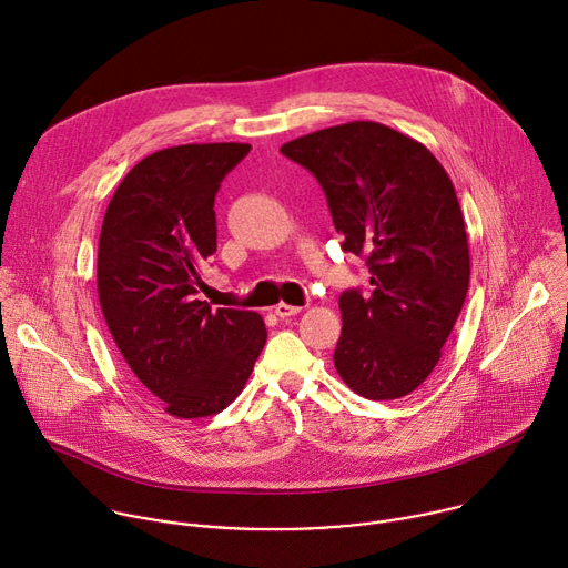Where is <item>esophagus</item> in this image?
Instances as JSON below:
<instances>
[{
  "label": "esophagus",
  "mask_w": 568,
  "mask_h": 568,
  "mask_svg": "<svg viewBox=\"0 0 568 568\" xmlns=\"http://www.w3.org/2000/svg\"><path fill=\"white\" fill-rule=\"evenodd\" d=\"M274 312L281 316V318H290V316H294V314H298L301 312V307L298 305H287V303H278L276 307H274Z\"/></svg>",
  "instance_id": "1"
}]
</instances>
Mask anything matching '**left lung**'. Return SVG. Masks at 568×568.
<instances>
[{
    "mask_svg": "<svg viewBox=\"0 0 568 568\" xmlns=\"http://www.w3.org/2000/svg\"><path fill=\"white\" fill-rule=\"evenodd\" d=\"M281 152L316 178L342 250L371 272V294L339 296V377L368 399L409 395L436 368L469 287L449 175L420 141L375 121L318 130Z\"/></svg>",
    "mask_w": 568,
    "mask_h": 568,
    "instance_id": "8db88e82",
    "label": "left lung"
}]
</instances>
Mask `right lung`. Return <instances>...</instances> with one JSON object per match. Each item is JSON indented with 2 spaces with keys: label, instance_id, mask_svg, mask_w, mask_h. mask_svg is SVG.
<instances>
[{
  "label": "right lung",
  "instance_id": "add662e5",
  "mask_svg": "<svg viewBox=\"0 0 568 568\" xmlns=\"http://www.w3.org/2000/svg\"><path fill=\"white\" fill-rule=\"evenodd\" d=\"M250 143H186L148 154L108 204L97 285L134 377L184 418L215 416L245 388L267 342L250 310L200 301L217 250L215 193Z\"/></svg>",
  "mask_w": 568,
  "mask_h": 568
}]
</instances>
